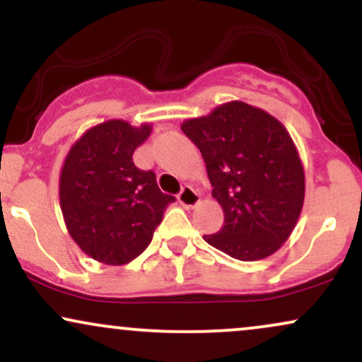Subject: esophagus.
I'll return each instance as SVG.
<instances>
[{
	"instance_id": "esophagus-1",
	"label": "esophagus",
	"mask_w": 362,
	"mask_h": 362,
	"mask_svg": "<svg viewBox=\"0 0 362 362\" xmlns=\"http://www.w3.org/2000/svg\"><path fill=\"white\" fill-rule=\"evenodd\" d=\"M199 201H201V195H199L197 190L190 185H185L184 189L180 190V194H178V202L184 207H195L199 204Z\"/></svg>"
}]
</instances>
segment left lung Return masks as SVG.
Here are the masks:
<instances>
[{
    "label": "left lung",
    "mask_w": 362,
    "mask_h": 362,
    "mask_svg": "<svg viewBox=\"0 0 362 362\" xmlns=\"http://www.w3.org/2000/svg\"><path fill=\"white\" fill-rule=\"evenodd\" d=\"M182 131L201 149L224 224L204 240L243 262L272 255L289 238L305 201V170L286 127L259 107L233 100Z\"/></svg>",
    "instance_id": "1"
}]
</instances>
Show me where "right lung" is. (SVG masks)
I'll return each instance as SVG.
<instances>
[{
    "mask_svg": "<svg viewBox=\"0 0 362 362\" xmlns=\"http://www.w3.org/2000/svg\"><path fill=\"white\" fill-rule=\"evenodd\" d=\"M149 134L151 124L105 120L90 127L62 163L59 202L66 228L78 247L102 264L124 265L141 255L175 201L161 192L151 170L132 161Z\"/></svg>",
    "mask_w": 362,
    "mask_h": 362,
    "instance_id": "1",
    "label": "right lung"
}]
</instances>
